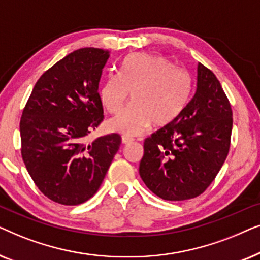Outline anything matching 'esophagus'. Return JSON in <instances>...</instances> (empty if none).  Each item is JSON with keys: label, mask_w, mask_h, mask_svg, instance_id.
<instances>
[{"label": "esophagus", "mask_w": 260, "mask_h": 260, "mask_svg": "<svg viewBox=\"0 0 260 260\" xmlns=\"http://www.w3.org/2000/svg\"><path fill=\"white\" fill-rule=\"evenodd\" d=\"M133 141H134V138H131L130 136H126V135H124V136H122V142H123L124 144H129Z\"/></svg>", "instance_id": "1"}]
</instances>
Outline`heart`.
<instances>
[{
	"label": "heart",
	"instance_id": "heart-1",
	"mask_svg": "<svg viewBox=\"0 0 260 260\" xmlns=\"http://www.w3.org/2000/svg\"><path fill=\"white\" fill-rule=\"evenodd\" d=\"M110 120L111 129L125 135H138L154 123L166 126L175 122L190 99L191 80L161 55L136 53L124 60L120 73H109L99 87V98L110 113L120 111Z\"/></svg>",
	"mask_w": 260,
	"mask_h": 260
}]
</instances>
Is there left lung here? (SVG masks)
<instances>
[{"label": "left lung", "mask_w": 260, "mask_h": 260, "mask_svg": "<svg viewBox=\"0 0 260 260\" xmlns=\"http://www.w3.org/2000/svg\"><path fill=\"white\" fill-rule=\"evenodd\" d=\"M232 108L221 84L199 62L197 90L175 122L145 138L140 175L168 201L197 198L207 189L229 155Z\"/></svg>", "instance_id": "obj_1"}]
</instances>
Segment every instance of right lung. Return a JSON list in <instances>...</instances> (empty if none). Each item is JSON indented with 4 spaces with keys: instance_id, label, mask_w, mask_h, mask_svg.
Listing matches in <instances>:
<instances>
[{
    "instance_id": "obj_1",
    "label": "right lung",
    "mask_w": 260,
    "mask_h": 260,
    "mask_svg": "<svg viewBox=\"0 0 260 260\" xmlns=\"http://www.w3.org/2000/svg\"><path fill=\"white\" fill-rule=\"evenodd\" d=\"M109 51L77 49L35 84L20 120L21 155L34 183L49 200L76 206L101 187L122 137L86 138L104 119L98 85Z\"/></svg>"
}]
</instances>
